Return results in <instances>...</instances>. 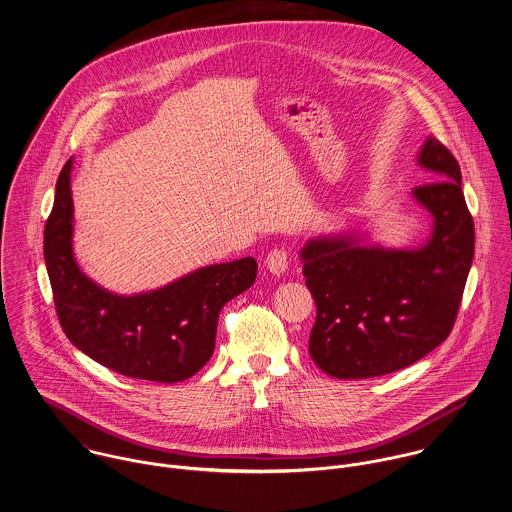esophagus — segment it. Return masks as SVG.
Instances as JSON below:
<instances>
[{
  "label": "esophagus",
  "mask_w": 512,
  "mask_h": 512,
  "mask_svg": "<svg viewBox=\"0 0 512 512\" xmlns=\"http://www.w3.org/2000/svg\"><path fill=\"white\" fill-rule=\"evenodd\" d=\"M287 264H289V256H287V250L283 248H274L266 258V268L274 276H283L287 270Z\"/></svg>",
  "instance_id": "1"
}]
</instances>
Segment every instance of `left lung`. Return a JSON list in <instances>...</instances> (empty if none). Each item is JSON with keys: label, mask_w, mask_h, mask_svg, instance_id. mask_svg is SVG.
Instances as JSON below:
<instances>
[{"label": "left lung", "mask_w": 512, "mask_h": 512, "mask_svg": "<svg viewBox=\"0 0 512 512\" xmlns=\"http://www.w3.org/2000/svg\"><path fill=\"white\" fill-rule=\"evenodd\" d=\"M417 162L432 180L413 189L432 215L422 246L383 248L354 231L311 238L301 250L317 303L309 354L332 377L403 370L442 344L458 317L475 250L460 164L434 137Z\"/></svg>", "instance_id": "obj_1"}]
</instances>
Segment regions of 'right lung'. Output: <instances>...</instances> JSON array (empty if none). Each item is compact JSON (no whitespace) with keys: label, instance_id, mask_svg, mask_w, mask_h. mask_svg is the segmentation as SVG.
Wrapping results in <instances>:
<instances>
[{"label":"right lung","instance_id":"1","mask_svg":"<svg viewBox=\"0 0 512 512\" xmlns=\"http://www.w3.org/2000/svg\"><path fill=\"white\" fill-rule=\"evenodd\" d=\"M70 172L72 158L58 176L45 227V262L62 330L78 350L113 372L158 383L184 381L209 362L219 313L254 283L256 260L205 266L146 293H111L76 264Z\"/></svg>","mask_w":512,"mask_h":512}]
</instances>
